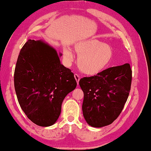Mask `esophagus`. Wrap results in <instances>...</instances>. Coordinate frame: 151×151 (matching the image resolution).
Wrapping results in <instances>:
<instances>
[{
  "mask_svg": "<svg viewBox=\"0 0 151 151\" xmlns=\"http://www.w3.org/2000/svg\"><path fill=\"white\" fill-rule=\"evenodd\" d=\"M74 78L76 79L77 83H78V84H79V79H80V78H79V76L76 73V74H74Z\"/></svg>",
  "mask_w": 151,
  "mask_h": 151,
  "instance_id": "1",
  "label": "esophagus"
}]
</instances>
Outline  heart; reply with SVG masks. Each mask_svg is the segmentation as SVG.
<instances>
[{"mask_svg":"<svg viewBox=\"0 0 151 151\" xmlns=\"http://www.w3.org/2000/svg\"><path fill=\"white\" fill-rule=\"evenodd\" d=\"M73 50L78 56L77 64L79 69L86 75L94 76L106 69L112 61L113 50L110 46L97 40L87 39L77 42ZM64 57L68 63L73 60V54L69 49L63 50Z\"/></svg>","mask_w":151,"mask_h":151,"instance_id":"obj_1","label":"heart"}]
</instances>
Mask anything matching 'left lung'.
I'll list each match as a JSON object with an SVG mask.
<instances>
[{"instance_id":"8db88e82","label":"left lung","mask_w":151,"mask_h":151,"mask_svg":"<svg viewBox=\"0 0 151 151\" xmlns=\"http://www.w3.org/2000/svg\"><path fill=\"white\" fill-rule=\"evenodd\" d=\"M132 79L130 65L125 64L79 80L84 94L83 114L89 126H106L118 117L128 98Z\"/></svg>"}]
</instances>
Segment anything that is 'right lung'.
<instances>
[{"mask_svg": "<svg viewBox=\"0 0 151 151\" xmlns=\"http://www.w3.org/2000/svg\"><path fill=\"white\" fill-rule=\"evenodd\" d=\"M61 53L42 41L29 39L19 54L14 87L20 107L29 120L47 127L57 121L62 103L77 82L60 63Z\"/></svg>", "mask_w": 151, "mask_h": 151, "instance_id": "add662e5", "label": "right lung"}]
</instances>
